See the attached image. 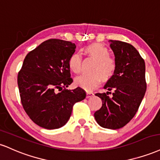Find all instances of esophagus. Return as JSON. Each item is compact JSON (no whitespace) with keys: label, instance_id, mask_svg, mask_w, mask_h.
<instances>
[{"label":"esophagus","instance_id":"1","mask_svg":"<svg viewBox=\"0 0 160 160\" xmlns=\"http://www.w3.org/2000/svg\"><path fill=\"white\" fill-rule=\"evenodd\" d=\"M93 96V92H87V98H90V97H92Z\"/></svg>","mask_w":160,"mask_h":160}]
</instances>
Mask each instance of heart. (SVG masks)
<instances>
[{
  "label": "heart",
  "instance_id": "heart-1",
  "mask_svg": "<svg viewBox=\"0 0 160 160\" xmlns=\"http://www.w3.org/2000/svg\"><path fill=\"white\" fill-rule=\"evenodd\" d=\"M86 52L91 57L97 60L92 75H81L76 77L75 84L78 87L87 91H93L100 84L103 78L109 80L116 70V63L110 57V52L105 46L99 43H93L85 48ZM68 67L73 72L78 73L81 67V56L78 52L72 54L68 59Z\"/></svg>",
  "mask_w": 160,
  "mask_h": 160
}]
</instances>
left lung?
I'll return each mask as SVG.
<instances>
[{
    "label": "left lung",
    "mask_w": 160,
    "mask_h": 160,
    "mask_svg": "<svg viewBox=\"0 0 160 160\" xmlns=\"http://www.w3.org/2000/svg\"><path fill=\"white\" fill-rule=\"evenodd\" d=\"M115 56L116 70L104 85L106 93H96L102 106L94 113L97 123L103 128H122L134 117L145 94V63L132 45L110 40ZM109 91L113 92L111 98Z\"/></svg>",
    "instance_id": "8db88e82"
}]
</instances>
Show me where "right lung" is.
I'll return each instance as SVG.
<instances>
[{
  "mask_svg": "<svg viewBox=\"0 0 160 160\" xmlns=\"http://www.w3.org/2000/svg\"><path fill=\"white\" fill-rule=\"evenodd\" d=\"M76 47L75 43L62 39L45 41L26 55L18 72L24 109L42 128L54 129L64 126L73 105L86 97L85 91L79 87L67 89L72 82L68 59Z\"/></svg>",
  "mask_w": 160,
  "mask_h": 160,
  "instance_id": "1",
  "label": "right lung"
}]
</instances>
